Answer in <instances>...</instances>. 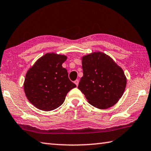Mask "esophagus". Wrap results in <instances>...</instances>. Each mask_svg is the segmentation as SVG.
Segmentation results:
<instances>
[{
    "instance_id": "obj_1",
    "label": "esophagus",
    "mask_w": 151,
    "mask_h": 151,
    "mask_svg": "<svg viewBox=\"0 0 151 151\" xmlns=\"http://www.w3.org/2000/svg\"><path fill=\"white\" fill-rule=\"evenodd\" d=\"M78 83H79V80H76L75 81V85H76V86H78Z\"/></svg>"
}]
</instances>
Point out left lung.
Listing matches in <instances>:
<instances>
[{
  "mask_svg": "<svg viewBox=\"0 0 151 151\" xmlns=\"http://www.w3.org/2000/svg\"><path fill=\"white\" fill-rule=\"evenodd\" d=\"M83 76L78 88L91 105L106 109L115 104L126 88L122 68L104 53L97 52L82 58Z\"/></svg>",
  "mask_w": 151,
  "mask_h": 151,
  "instance_id": "1",
  "label": "left lung"
}]
</instances>
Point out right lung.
<instances>
[{"instance_id": "obj_1", "label": "right lung", "mask_w": 151, "mask_h": 151, "mask_svg": "<svg viewBox=\"0 0 151 151\" xmlns=\"http://www.w3.org/2000/svg\"><path fill=\"white\" fill-rule=\"evenodd\" d=\"M66 60L65 55L47 53L28 70L24 90L28 100L35 107L52 111L64 103L66 94L76 86L63 67Z\"/></svg>"}]
</instances>
